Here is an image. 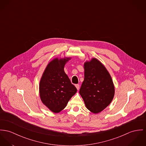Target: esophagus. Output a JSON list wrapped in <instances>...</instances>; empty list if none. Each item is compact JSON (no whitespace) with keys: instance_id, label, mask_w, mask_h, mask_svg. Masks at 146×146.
<instances>
[{"instance_id":"esophagus-1","label":"esophagus","mask_w":146,"mask_h":146,"mask_svg":"<svg viewBox=\"0 0 146 146\" xmlns=\"http://www.w3.org/2000/svg\"><path fill=\"white\" fill-rule=\"evenodd\" d=\"M76 87L77 88V90H79V84H76Z\"/></svg>"}]
</instances>
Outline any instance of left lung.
<instances>
[{
    "mask_svg": "<svg viewBox=\"0 0 146 146\" xmlns=\"http://www.w3.org/2000/svg\"><path fill=\"white\" fill-rule=\"evenodd\" d=\"M84 68V79L79 93L87 109L98 113L111 103L114 97L112 79L106 68L96 58L85 62Z\"/></svg>",
    "mask_w": 146,
    "mask_h": 146,
    "instance_id": "1",
    "label": "left lung"
}]
</instances>
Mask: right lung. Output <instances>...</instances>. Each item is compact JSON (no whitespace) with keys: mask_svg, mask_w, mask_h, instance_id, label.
Returning a JSON list of instances; mask_svg holds the SVG:
<instances>
[{"mask_svg":"<svg viewBox=\"0 0 146 146\" xmlns=\"http://www.w3.org/2000/svg\"><path fill=\"white\" fill-rule=\"evenodd\" d=\"M69 59H53L46 66L40 81V99L53 112L62 111L77 91L64 70V65Z\"/></svg>","mask_w":146,"mask_h":146,"instance_id":"1","label":"right lung"}]
</instances>
